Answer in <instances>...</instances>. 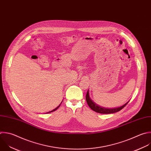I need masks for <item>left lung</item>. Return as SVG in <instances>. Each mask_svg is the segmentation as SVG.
Listing matches in <instances>:
<instances>
[{"mask_svg":"<svg viewBox=\"0 0 151 151\" xmlns=\"http://www.w3.org/2000/svg\"><path fill=\"white\" fill-rule=\"evenodd\" d=\"M86 100L87 104H88L89 107L93 111H94L96 113H101V114H111V113H114L118 112V111H120L122 109H123L129 103V101H128L125 104H124L123 106L119 107L114 108V109H106V108L99 106V105H97L92 101V100L89 97L88 90L86 95Z\"/></svg>","mask_w":151,"mask_h":151,"instance_id":"1","label":"left lung"}]
</instances>
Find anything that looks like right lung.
Instances as JSON below:
<instances>
[{
	"label": "right lung",
	"instance_id": "right-lung-1",
	"mask_svg": "<svg viewBox=\"0 0 151 151\" xmlns=\"http://www.w3.org/2000/svg\"><path fill=\"white\" fill-rule=\"evenodd\" d=\"M60 105H59V106H58V107H56V109H54V110H52V111H49V112H48V113H51V112H53V111H55V110H57V109H58V108H59V107H60Z\"/></svg>",
	"mask_w": 151,
	"mask_h": 151
}]
</instances>
